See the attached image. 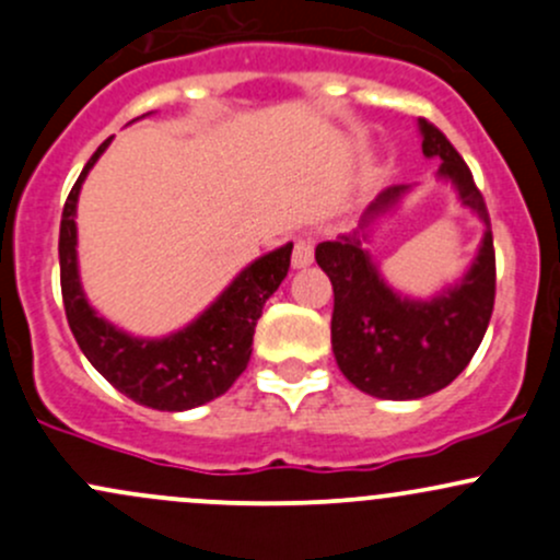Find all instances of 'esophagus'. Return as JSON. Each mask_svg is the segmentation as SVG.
<instances>
[{
    "label": "esophagus",
    "mask_w": 560,
    "mask_h": 560,
    "mask_svg": "<svg viewBox=\"0 0 560 560\" xmlns=\"http://www.w3.org/2000/svg\"><path fill=\"white\" fill-rule=\"evenodd\" d=\"M311 262H314V238L311 235H298L295 246H292V265L305 268Z\"/></svg>",
    "instance_id": "obj_1"
}]
</instances>
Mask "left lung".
<instances>
[{"instance_id":"obj_1","label":"left lung","mask_w":560,"mask_h":560,"mask_svg":"<svg viewBox=\"0 0 560 560\" xmlns=\"http://www.w3.org/2000/svg\"><path fill=\"white\" fill-rule=\"evenodd\" d=\"M419 126L423 155L443 161L440 176L456 185L462 203L478 211L486 225L478 260L462 284L429 303L399 298L362 249L368 222L408 190L402 185L386 187L368 206L354 233L316 246V262L335 292V362L359 392L381 399H419L448 386L478 351L497 298V255L482 192L445 133L429 120H419Z\"/></svg>"}]
</instances>
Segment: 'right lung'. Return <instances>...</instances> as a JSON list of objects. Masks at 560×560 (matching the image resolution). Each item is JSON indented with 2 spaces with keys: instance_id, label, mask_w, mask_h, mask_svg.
<instances>
[{
  "instance_id": "add662e5",
  "label": "right lung",
  "mask_w": 560,
  "mask_h": 560,
  "mask_svg": "<svg viewBox=\"0 0 560 560\" xmlns=\"http://www.w3.org/2000/svg\"><path fill=\"white\" fill-rule=\"evenodd\" d=\"M104 141L74 182L61 214L58 262L67 322L88 362L133 402L155 410H190L225 394L246 370L252 335L265 300L279 290L290 270L292 244L270 252L241 270L235 281L192 325L163 340H139L96 316L82 295L78 276V225L74 209L85 174L107 150Z\"/></svg>"
}]
</instances>
